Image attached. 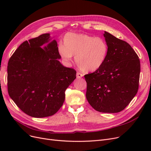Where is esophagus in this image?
<instances>
[{"mask_svg":"<svg viewBox=\"0 0 151 151\" xmlns=\"http://www.w3.org/2000/svg\"><path fill=\"white\" fill-rule=\"evenodd\" d=\"M76 76H77V78H81V77H83V75L81 73H80V72H77Z\"/></svg>","mask_w":151,"mask_h":151,"instance_id":"1","label":"esophagus"}]
</instances>
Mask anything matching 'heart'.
Instances as JSON below:
<instances>
[{
    "mask_svg": "<svg viewBox=\"0 0 151 151\" xmlns=\"http://www.w3.org/2000/svg\"><path fill=\"white\" fill-rule=\"evenodd\" d=\"M64 45L60 44L58 52L67 62L75 56L77 66L84 72H93L101 67L106 60L108 45L103 38L86 34L67 33Z\"/></svg>",
    "mask_w": 151,
    "mask_h": 151,
    "instance_id": "b5f03b06",
    "label": "heart"
}]
</instances>
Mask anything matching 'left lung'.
<instances>
[{"mask_svg": "<svg viewBox=\"0 0 151 151\" xmlns=\"http://www.w3.org/2000/svg\"><path fill=\"white\" fill-rule=\"evenodd\" d=\"M106 60L99 69L84 76L86 98L96 110L114 113L124 109L139 89L140 60L130 45L104 31Z\"/></svg>", "mask_w": 151, "mask_h": 151, "instance_id": "1", "label": "left lung"}]
</instances>
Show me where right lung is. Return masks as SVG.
<instances>
[{
  "label": "right lung",
  "mask_w": 151,
  "mask_h": 151,
  "mask_svg": "<svg viewBox=\"0 0 151 151\" xmlns=\"http://www.w3.org/2000/svg\"><path fill=\"white\" fill-rule=\"evenodd\" d=\"M45 33L25 41L12 54L7 65L9 96L27 115L35 118L53 115L63 105L65 91L76 78L74 68L58 59L57 43ZM45 43L47 46L41 48Z\"/></svg>",
  "instance_id": "obj_1"
}]
</instances>
